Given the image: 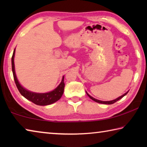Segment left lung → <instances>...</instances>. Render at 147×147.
Segmentation results:
<instances>
[{"label":"left lung","instance_id":"left-lung-1","mask_svg":"<svg viewBox=\"0 0 147 147\" xmlns=\"http://www.w3.org/2000/svg\"><path fill=\"white\" fill-rule=\"evenodd\" d=\"M128 91H128L127 92H126V93L123 94V95H121V96H119V97L117 98H115V99H114V100H110V101H102V100H98V99H96V98H93V97H92V96H91V95H89V94L88 93H87V92H86V94H88L89 98H90L91 99H92V100H94V102H98V103H100V104H113V103L116 102L118 101L119 100H120V99L123 98V96H125L126 94L128 93Z\"/></svg>","mask_w":147,"mask_h":147}]
</instances>
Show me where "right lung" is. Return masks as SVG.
Listing matches in <instances>:
<instances>
[{"mask_svg": "<svg viewBox=\"0 0 147 147\" xmlns=\"http://www.w3.org/2000/svg\"><path fill=\"white\" fill-rule=\"evenodd\" d=\"M15 53H16V49H14L13 56H12L11 58V67L15 82H16V86L17 89H18L19 91L20 92V93L24 98H26L28 100L31 101L35 104H37V105L39 106L50 105V104H53L56 102V101L59 100L61 97V96L63 95L64 91V76L62 78L61 82L58 86V87L51 91L47 92V93H35V92L27 90L23 86H21V84L19 83L18 79L17 78L16 71H15L14 64Z\"/></svg>", "mask_w": 147, "mask_h": 147, "instance_id": "add662e5", "label": "right lung"}]
</instances>
